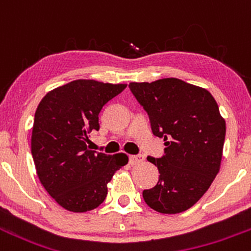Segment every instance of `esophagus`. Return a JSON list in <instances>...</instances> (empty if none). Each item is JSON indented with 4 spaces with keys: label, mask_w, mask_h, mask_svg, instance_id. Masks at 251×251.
Instances as JSON below:
<instances>
[{
    "label": "esophagus",
    "mask_w": 251,
    "mask_h": 251,
    "mask_svg": "<svg viewBox=\"0 0 251 251\" xmlns=\"http://www.w3.org/2000/svg\"><path fill=\"white\" fill-rule=\"evenodd\" d=\"M144 158H145L144 155H140V153L139 155H131L129 156V162H130V165H138V163L143 162Z\"/></svg>",
    "instance_id": "1"
}]
</instances>
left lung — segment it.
Masks as SVG:
<instances>
[{
	"label": "left lung",
	"mask_w": 251,
	"mask_h": 251,
	"mask_svg": "<svg viewBox=\"0 0 251 251\" xmlns=\"http://www.w3.org/2000/svg\"><path fill=\"white\" fill-rule=\"evenodd\" d=\"M129 89L149 115L153 135L166 145L162 157H148L160 177L144 190V200L161 213L190 209L220 171L226 122L217 102L206 89L177 78L130 83Z\"/></svg>",
	"instance_id": "obj_1"
}]
</instances>
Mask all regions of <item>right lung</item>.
Masks as SVG:
<instances>
[{
    "label": "right lung",
    "instance_id": "right-lung-1",
    "mask_svg": "<svg viewBox=\"0 0 251 251\" xmlns=\"http://www.w3.org/2000/svg\"><path fill=\"white\" fill-rule=\"evenodd\" d=\"M126 84L79 80L50 91L39 103L31 134L36 173L57 204L72 212L96 209L107 183L128 162L125 153L89 150V134L99 130V113Z\"/></svg>",
    "mask_w": 251,
    "mask_h": 251
}]
</instances>
